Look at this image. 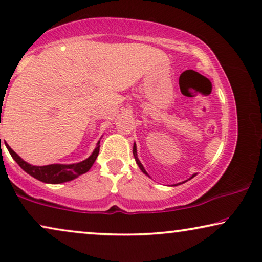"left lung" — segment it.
Returning a JSON list of instances; mask_svg holds the SVG:
<instances>
[{
  "label": "left lung",
  "instance_id": "obj_1",
  "mask_svg": "<svg viewBox=\"0 0 262 262\" xmlns=\"http://www.w3.org/2000/svg\"><path fill=\"white\" fill-rule=\"evenodd\" d=\"M134 156H135L136 163H137V164H138L139 169H141V170L143 171V173H144L145 175H148V177H149V174H148V173H146V170L144 169V167H143V164L141 163V161H139V160H138V156H137V146H136V143H135V144H134ZM194 177H195V174H193V175H192V177L188 179V180H191V179H192V178H194ZM188 180H186V181H188ZM186 181H182V184H184V182H186ZM178 185H181V182H179V184H175V185H173V186H178Z\"/></svg>",
  "mask_w": 262,
  "mask_h": 262
}]
</instances>
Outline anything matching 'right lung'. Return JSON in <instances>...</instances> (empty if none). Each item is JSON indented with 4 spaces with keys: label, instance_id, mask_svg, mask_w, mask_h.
Listing matches in <instances>:
<instances>
[{
    "label": "right lung",
    "instance_id": "1",
    "mask_svg": "<svg viewBox=\"0 0 262 262\" xmlns=\"http://www.w3.org/2000/svg\"><path fill=\"white\" fill-rule=\"evenodd\" d=\"M7 149L14 160L16 161V163L26 171L27 174H30L31 177H33L39 181L45 182V184H62V182L71 181L74 179L80 177V175L87 173L91 169L93 163L95 162L96 157L99 155L100 150V142L96 144V148L94 151L92 152V155L78 163L73 164H48V166H32V164L27 163L26 161H24L14 150L10 148L8 144H6Z\"/></svg>",
    "mask_w": 262,
    "mask_h": 262
}]
</instances>
